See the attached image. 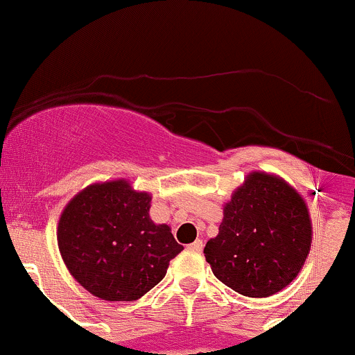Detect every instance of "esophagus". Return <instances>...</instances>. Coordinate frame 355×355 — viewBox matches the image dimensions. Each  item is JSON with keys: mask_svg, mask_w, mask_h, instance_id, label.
I'll return each mask as SVG.
<instances>
[{"mask_svg": "<svg viewBox=\"0 0 355 355\" xmlns=\"http://www.w3.org/2000/svg\"><path fill=\"white\" fill-rule=\"evenodd\" d=\"M189 250H194V252H201L203 250V240H196L194 243L187 245Z\"/></svg>", "mask_w": 355, "mask_h": 355, "instance_id": "obj_1", "label": "esophagus"}]
</instances>
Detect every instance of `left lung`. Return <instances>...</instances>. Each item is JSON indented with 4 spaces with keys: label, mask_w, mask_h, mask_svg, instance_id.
<instances>
[{
    "label": "left lung",
    "mask_w": 355,
    "mask_h": 355,
    "mask_svg": "<svg viewBox=\"0 0 355 355\" xmlns=\"http://www.w3.org/2000/svg\"><path fill=\"white\" fill-rule=\"evenodd\" d=\"M306 201L282 177L252 171L224 203L218 234L205 247L215 277L248 297L286 289L312 247Z\"/></svg>",
    "instance_id": "obj_1"
}]
</instances>
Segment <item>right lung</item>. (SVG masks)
Returning <instances> with one entry per match:
<instances>
[{
    "instance_id": "obj_1",
    "label": "right lung",
    "mask_w": 355,
    "mask_h": 355,
    "mask_svg": "<svg viewBox=\"0 0 355 355\" xmlns=\"http://www.w3.org/2000/svg\"><path fill=\"white\" fill-rule=\"evenodd\" d=\"M150 201V193L115 178L87 185L61 211L59 252L71 277L92 296L140 300L184 250L168 224L152 220Z\"/></svg>"
}]
</instances>
